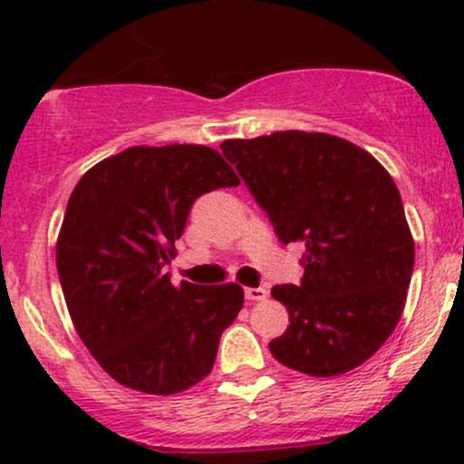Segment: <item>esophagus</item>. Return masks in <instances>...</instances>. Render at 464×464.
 I'll return each instance as SVG.
<instances>
[{"label": "esophagus", "instance_id": "1", "mask_svg": "<svg viewBox=\"0 0 464 464\" xmlns=\"http://www.w3.org/2000/svg\"><path fill=\"white\" fill-rule=\"evenodd\" d=\"M266 294H269V292H266L265 287H246L245 289L246 301H265Z\"/></svg>", "mask_w": 464, "mask_h": 464}]
</instances>
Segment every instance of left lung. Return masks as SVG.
<instances>
[{
  "instance_id": "left-lung-1",
  "label": "left lung",
  "mask_w": 464,
  "mask_h": 464,
  "mask_svg": "<svg viewBox=\"0 0 464 464\" xmlns=\"http://www.w3.org/2000/svg\"><path fill=\"white\" fill-rule=\"evenodd\" d=\"M219 150L278 240L305 245L301 285L271 289L289 312L271 354L310 377L359 368L395 330L413 274L415 242L392 177L371 152L323 132L228 139Z\"/></svg>"
}]
</instances>
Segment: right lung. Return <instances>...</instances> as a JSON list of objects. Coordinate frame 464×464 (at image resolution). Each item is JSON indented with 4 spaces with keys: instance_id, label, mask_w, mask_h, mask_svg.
I'll return each instance as SVG.
<instances>
[{
    "instance_id": "obj_1",
    "label": "right lung",
    "mask_w": 464,
    "mask_h": 464,
    "mask_svg": "<svg viewBox=\"0 0 464 464\" xmlns=\"http://www.w3.org/2000/svg\"><path fill=\"white\" fill-rule=\"evenodd\" d=\"M240 179L213 148L134 145L89 168L55 245L73 327L111 379L148 395L188 391L213 371L245 303L237 283L202 289L163 274L199 195Z\"/></svg>"
}]
</instances>
